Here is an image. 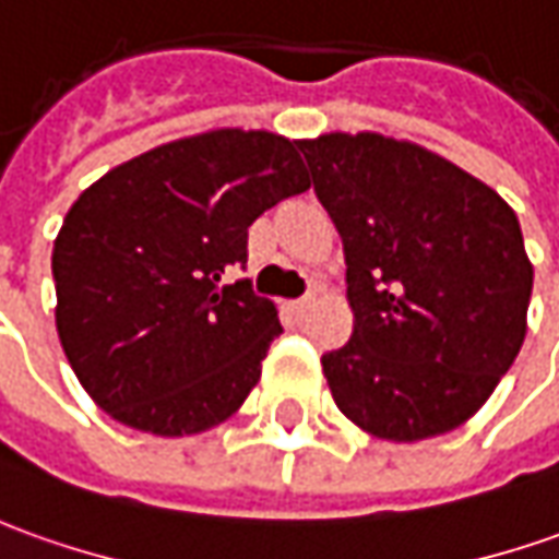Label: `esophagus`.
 <instances>
[{
	"instance_id": "1",
	"label": "esophagus",
	"mask_w": 559,
	"mask_h": 559,
	"mask_svg": "<svg viewBox=\"0 0 559 559\" xmlns=\"http://www.w3.org/2000/svg\"><path fill=\"white\" fill-rule=\"evenodd\" d=\"M311 302H314V294H306L302 299H296V302H290V309L296 311V314H302V311L309 309Z\"/></svg>"
}]
</instances>
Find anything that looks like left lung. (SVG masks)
Here are the masks:
<instances>
[{"label": "left lung", "instance_id": "1", "mask_svg": "<svg viewBox=\"0 0 559 559\" xmlns=\"http://www.w3.org/2000/svg\"><path fill=\"white\" fill-rule=\"evenodd\" d=\"M345 250L352 340L336 407L382 440L447 435L487 404L526 336L533 263L496 189L407 140H299Z\"/></svg>", "mask_w": 559, "mask_h": 559}]
</instances>
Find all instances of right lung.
<instances>
[{"instance_id":"1","label":"right lung","mask_w":559,"mask_h":559,"mask_svg":"<svg viewBox=\"0 0 559 559\" xmlns=\"http://www.w3.org/2000/svg\"><path fill=\"white\" fill-rule=\"evenodd\" d=\"M309 189L296 140L219 128L88 186L57 231V336L94 404L162 438L226 423L281 333L248 278V226Z\"/></svg>"}]
</instances>
